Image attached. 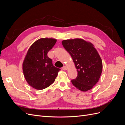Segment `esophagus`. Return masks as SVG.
I'll return each mask as SVG.
<instances>
[{"label": "esophagus", "mask_w": 125, "mask_h": 125, "mask_svg": "<svg viewBox=\"0 0 125 125\" xmlns=\"http://www.w3.org/2000/svg\"><path fill=\"white\" fill-rule=\"evenodd\" d=\"M62 69L63 70H66L67 69V67L65 66H64L63 67H62Z\"/></svg>", "instance_id": "obj_1"}]
</instances>
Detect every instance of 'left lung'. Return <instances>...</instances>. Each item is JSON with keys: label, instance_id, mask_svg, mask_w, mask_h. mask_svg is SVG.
<instances>
[{"label": "left lung", "instance_id": "left-lung-1", "mask_svg": "<svg viewBox=\"0 0 125 125\" xmlns=\"http://www.w3.org/2000/svg\"><path fill=\"white\" fill-rule=\"evenodd\" d=\"M62 44L71 55L78 71L72 84L81 91L91 89L99 81L103 68L97 51L92 44L82 39L63 40Z\"/></svg>", "mask_w": 125, "mask_h": 125}]
</instances>
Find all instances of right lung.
Segmentation results:
<instances>
[{
	"instance_id": "1",
	"label": "right lung",
	"mask_w": 125,
	"mask_h": 125,
	"mask_svg": "<svg viewBox=\"0 0 125 125\" xmlns=\"http://www.w3.org/2000/svg\"><path fill=\"white\" fill-rule=\"evenodd\" d=\"M54 39H40L30 47L23 63L25 80L37 90L47 88L53 83L60 70L55 67L48 52L56 43Z\"/></svg>"
}]
</instances>
